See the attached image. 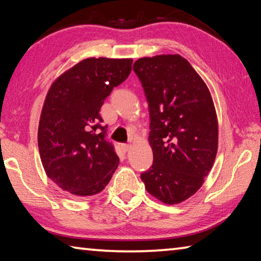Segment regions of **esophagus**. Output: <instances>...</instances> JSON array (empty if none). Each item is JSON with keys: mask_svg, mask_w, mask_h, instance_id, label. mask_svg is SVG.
<instances>
[{"mask_svg": "<svg viewBox=\"0 0 261 261\" xmlns=\"http://www.w3.org/2000/svg\"><path fill=\"white\" fill-rule=\"evenodd\" d=\"M130 145L129 144H123L122 145V148H123V151L124 152H129V149H130Z\"/></svg>", "mask_w": 261, "mask_h": 261, "instance_id": "obj_1", "label": "esophagus"}]
</instances>
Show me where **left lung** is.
<instances>
[{
	"instance_id": "obj_1",
	"label": "left lung",
	"mask_w": 261,
	"mask_h": 261,
	"mask_svg": "<svg viewBox=\"0 0 261 261\" xmlns=\"http://www.w3.org/2000/svg\"><path fill=\"white\" fill-rule=\"evenodd\" d=\"M149 110L153 165L140 175L147 192L174 205L204 183L218 152V117L210 90L180 55L135 62Z\"/></svg>"
}]
</instances>
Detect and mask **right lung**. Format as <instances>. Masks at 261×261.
<instances>
[{
    "label": "right lung",
    "mask_w": 261,
    "mask_h": 261,
    "mask_svg": "<svg viewBox=\"0 0 261 261\" xmlns=\"http://www.w3.org/2000/svg\"><path fill=\"white\" fill-rule=\"evenodd\" d=\"M131 59L90 57L51 84L38 129V146L46 174L74 197L102 191L120 162L100 108L113 88L131 72Z\"/></svg>",
    "instance_id": "right-lung-1"
}]
</instances>
